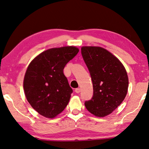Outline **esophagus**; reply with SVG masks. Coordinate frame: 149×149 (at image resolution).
<instances>
[{
  "mask_svg": "<svg viewBox=\"0 0 149 149\" xmlns=\"http://www.w3.org/2000/svg\"><path fill=\"white\" fill-rule=\"evenodd\" d=\"M75 92H76V93H79V92H80V91H81V89H80V88H76V89H75Z\"/></svg>",
  "mask_w": 149,
  "mask_h": 149,
  "instance_id": "1",
  "label": "esophagus"
}]
</instances>
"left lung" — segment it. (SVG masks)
Segmentation results:
<instances>
[{"instance_id":"8db88e82","label":"left lung","mask_w":149,"mask_h":149,"mask_svg":"<svg viewBox=\"0 0 149 149\" xmlns=\"http://www.w3.org/2000/svg\"><path fill=\"white\" fill-rule=\"evenodd\" d=\"M81 54L90 73L93 95L85 102L91 114L103 117L111 113L127 95V71L117 57L100 46H82Z\"/></svg>"}]
</instances>
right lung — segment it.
<instances>
[{
    "label": "right lung",
    "instance_id": "obj_1",
    "mask_svg": "<svg viewBox=\"0 0 149 149\" xmlns=\"http://www.w3.org/2000/svg\"><path fill=\"white\" fill-rule=\"evenodd\" d=\"M78 52L73 46L50 48L38 54L28 65L24 90L28 103L40 115L52 119L68 104L73 90L63 68Z\"/></svg>",
    "mask_w": 149,
    "mask_h": 149
}]
</instances>
